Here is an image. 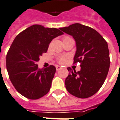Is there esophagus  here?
Segmentation results:
<instances>
[{"instance_id": "obj_1", "label": "esophagus", "mask_w": 120, "mask_h": 120, "mask_svg": "<svg viewBox=\"0 0 120 120\" xmlns=\"http://www.w3.org/2000/svg\"><path fill=\"white\" fill-rule=\"evenodd\" d=\"M56 70L57 71H58V70H61V66H56Z\"/></svg>"}]
</instances>
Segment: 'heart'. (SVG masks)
Returning <instances> with one entry per match:
<instances>
[{"mask_svg":"<svg viewBox=\"0 0 120 120\" xmlns=\"http://www.w3.org/2000/svg\"><path fill=\"white\" fill-rule=\"evenodd\" d=\"M69 37H64L63 38H68ZM66 61V57H59V59H58V61H59V63H64Z\"/></svg>","mask_w":120,"mask_h":120,"instance_id":"heart-1","label":"heart"}]
</instances>
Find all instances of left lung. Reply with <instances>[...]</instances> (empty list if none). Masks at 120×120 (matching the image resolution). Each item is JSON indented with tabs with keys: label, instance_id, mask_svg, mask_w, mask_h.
Listing matches in <instances>:
<instances>
[{
	"label": "left lung",
	"instance_id": "1",
	"mask_svg": "<svg viewBox=\"0 0 120 120\" xmlns=\"http://www.w3.org/2000/svg\"><path fill=\"white\" fill-rule=\"evenodd\" d=\"M59 29L75 40L73 64L80 63L81 67L78 72L68 68L66 88L76 98H90L99 91L108 75L110 65L108 43L96 30L80 23Z\"/></svg>",
	"mask_w": 120,
	"mask_h": 120
}]
</instances>
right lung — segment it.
I'll return each instance as SVG.
<instances>
[{
    "label": "right lung",
    "mask_w": 120,
    "mask_h": 120,
    "mask_svg": "<svg viewBox=\"0 0 120 120\" xmlns=\"http://www.w3.org/2000/svg\"><path fill=\"white\" fill-rule=\"evenodd\" d=\"M63 34L57 28L34 25L14 38L6 56V67L13 86L24 97L35 100L49 92L56 69L52 65L40 69L37 62L53 38Z\"/></svg>",
    "instance_id": "obj_1"
}]
</instances>
